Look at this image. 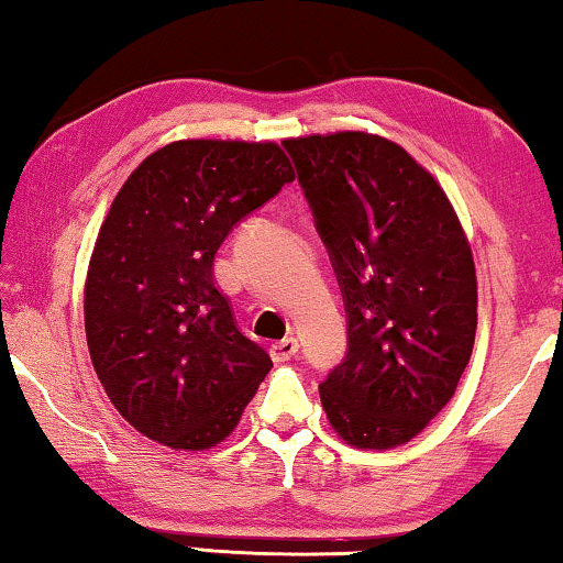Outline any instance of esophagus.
<instances>
[{
    "label": "esophagus",
    "instance_id": "obj_1",
    "mask_svg": "<svg viewBox=\"0 0 563 563\" xmlns=\"http://www.w3.org/2000/svg\"><path fill=\"white\" fill-rule=\"evenodd\" d=\"M297 351H299V343H297V338H284V341H279V343H274L272 345V358L274 361H289V358H295L297 356Z\"/></svg>",
    "mask_w": 563,
    "mask_h": 563
}]
</instances>
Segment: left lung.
Instances as JSON below:
<instances>
[{
  "mask_svg": "<svg viewBox=\"0 0 563 563\" xmlns=\"http://www.w3.org/2000/svg\"><path fill=\"white\" fill-rule=\"evenodd\" d=\"M282 143L349 312V353L320 384L322 410L353 449H397L449 405L472 358V245L435 176L389 137L338 130Z\"/></svg>",
  "mask_w": 563,
  "mask_h": 563,
  "instance_id": "left-lung-1",
  "label": "left lung"
}]
</instances>
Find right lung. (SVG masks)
<instances>
[{"label": "right lung", "mask_w": 563, "mask_h": 563, "mask_svg": "<svg viewBox=\"0 0 563 563\" xmlns=\"http://www.w3.org/2000/svg\"><path fill=\"white\" fill-rule=\"evenodd\" d=\"M291 179L279 143L187 137L145 156L114 195L84 282V330L114 410L151 441L222 443L272 368L212 264L235 222Z\"/></svg>", "instance_id": "1"}]
</instances>
